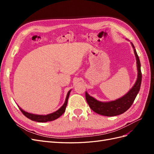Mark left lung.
Returning a JSON list of instances; mask_svg holds the SVG:
<instances>
[{"label":"left lung","instance_id":"1","mask_svg":"<svg viewBox=\"0 0 154 154\" xmlns=\"http://www.w3.org/2000/svg\"><path fill=\"white\" fill-rule=\"evenodd\" d=\"M130 44L134 49L135 57L136 58L137 69V78L136 82L127 94L114 101L106 102L100 101L91 96L87 92H85V98L87 103L89 105L90 108L97 114L105 116H115L122 114L131 106L139 93L142 80L141 63L134 44L132 42H130Z\"/></svg>","mask_w":154,"mask_h":154}]
</instances>
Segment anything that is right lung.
<instances>
[{"mask_svg": "<svg viewBox=\"0 0 154 154\" xmlns=\"http://www.w3.org/2000/svg\"><path fill=\"white\" fill-rule=\"evenodd\" d=\"M71 90H70L67 92L66 101H65V103H63V105L61 107H60V108L58 110L54 112H53V113L47 114V115H38V114H34L32 113L27 112L24 111V110L22 109L19 106H18L19 107V109L22 112V114H24L26 117L30 119L32 121H35V122H37L39 123L51 122V121H53V120L58 119L59 117H60V116H61L64 113V112L66 111V106L67 105L68 99H69V94H70V92H71Z\"/></svg>", "mask_w": 154, "mask_h": 154, "instance_id": "obj_1", "label": "right lung"}]
</instances>
